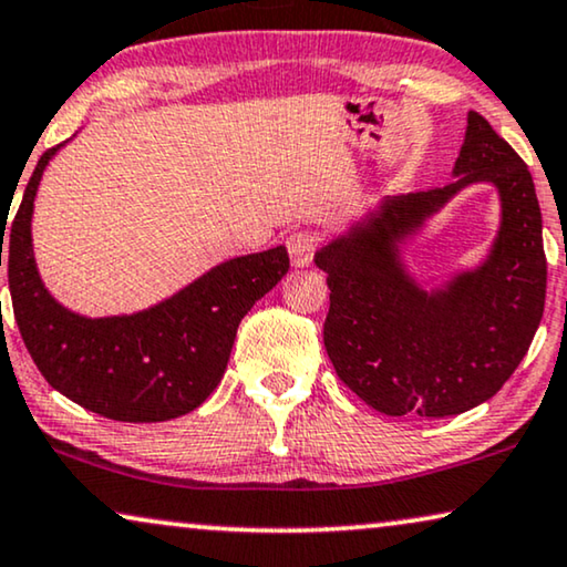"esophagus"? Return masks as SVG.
I'll list each match as a JSON object with an SVG mask.
<instances>
[{
    "mask_svg": "<svg viewBox=\"0 0 567 567\" xmlns=\"http://www.w3.org/2000/svg\"><path fill=\"white\" fill-rule=\"evenodd\" d=\"M318 246H321V236L316 230H295V234L287 238V249H290V259L295 267H308L313 265V254Z\"/></svg>",
    "mask_w": 567,
    "mask_h": 567,
    "instance_id": "obj_1",
    "label": "esophagus"
}]
</instances>
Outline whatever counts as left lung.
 <instances>
[{"label":"left lung","instance_id":"1","mask_svg":"<svg viewBox=\"0 0 567 567\" xmlns=\"http://www.w3.org/2000/svg\"><path fill=\"white\" fill-rule=\"evenodd\" d=\"M454 174L444 187L385 200L313 259L331 290L323 344L333 370L388 416H457L488 401L524 360L545 310L547 259L532 174L475 110ZM473 181L499 187V238L483 268L429 296L402 272L394 238Z\"/></svg>","mask_w":567,"mask_h":567}]
</instances>
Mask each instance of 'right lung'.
I'll use <instances>...</instances> for the list:
<instances>
[{"mask_svg":"<svg viewBox=\"0 0 567 567\" xmlns=\"http://www.w3.org/2000/svg\"><path fill=\"white\" fill-rule=\"evenodd\" d=\"M55 148L38 158L7 236V277L22 341L48 385L86 411L131 424L185 416L218 388L241 318L290 269L287 249L223 261L141 313H71L48 295L30 244L33 200Z\"/></svg>","mask_w":567,"mask_h":567,"instance_id":"obj_1","label":"right lung"}]
</instances>
